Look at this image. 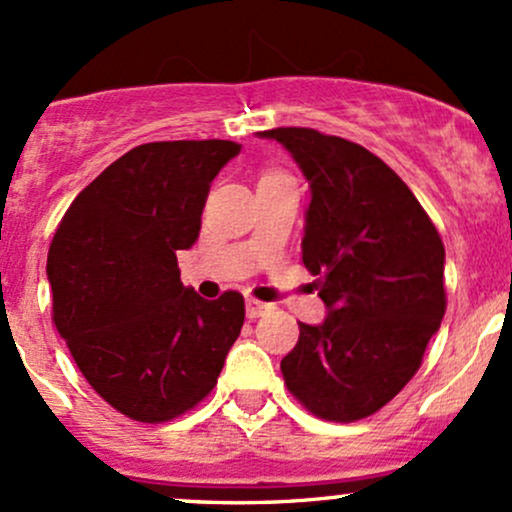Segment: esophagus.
<instances>
[{
  "label": "esophagus",
  "mask_w": 512,
  "mask_h": 512,
  "mask_svg": "<svg viewBox=\"0 0 512 512\" xmlns=\"http://www.w3.org/2000/svg\"><path fill=\"white\" fill-rule=\"evenodd\" d=\"M269 310H272V305L264 303V301H257V298H248V301H245V315H248L250 320L262 317L264 313H269Z\"/></svg>",
  "instance_id": "esophagus-1"
}]
</instances>
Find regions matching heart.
<instances>
[{
    "instance_id": "heart-1",
    "label": "heart",
    "mask_w": 512,
    "mask_h": 512,
    "mask_svg": "<svg viewBox=\"0 0 512 512\" xmlns=\"http://www.w3.org/2000/svg\"><path fill=\"white\" fill-rule=\"evenodd\" d=\"M267 175H274V173H267Z\"/></svg>"
}]
</instances>
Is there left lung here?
Segmentation results:
<instances>
[{
    "label": "left lung",
    "mask_w": 512,
    "mask_h": 512,
    "mask_svg": "<svg viewBox=\"0 0 512 512\" xmlns=\"http://www.w3.org/2000/svg\"><path fill=\"white\" fill-rule=\"evenodd\" d=\"M310 187L303 264L327 308L281 361L286 385L327 421L366 419L414 378L445 315V248L419 199L378 156L308 127L257 132Z\"/></svg>",
    "instance_id": "8db88e82"
}]
</instances>
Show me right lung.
I'll list each match as a JSON object with an SVG mask.
<instances>
[{
	"mask_svg": "<svg viewBox=\"0 0 512 512\" xmlns=\"http://www.w3.org/2000/svg\"><path fill=\"white\" fill-rule=\"evenodd\" d=\"M240 144L154 142L79 192L48 252L52 320L88 385L134 421L158 424L209 395L245 303L182 286L178 250L202 228L211 180Z\"/></svg>",
	"mask_w": 512,
	"mask_h": 512,
	"instance_id": "add662e5",
	"label": "right lung"
}]
</instances>
